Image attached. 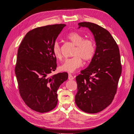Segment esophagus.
I'll return each mask as SVG.
<instances>
[{
    "mask_svg": "<svg viewBox=\"0 0 134 134\" xmlns=\"http://www.w3.org/2000/svg\"><path fill=\"white\" fill-rule=\"evenodd\" d=\"M69 80H73L74 79V77L72 76L71 73H69Z\"/></svg>",
    "mask_w": 134,
    "mask_h": 134,
    "instance_id": "34e87169",
    "label": "esophagus"
}]
</instances>
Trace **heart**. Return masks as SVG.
I'll list each match as a JSON object with an SVG mask.
<instances>
[{"instance_id":"b5f03b06","label":"heart","mask_w":134,"mask_h":134,"mask_svg":"<svg viewBox=\"0 0 134 134\" xmlns=\"http://www.w3.org/2000/svg\"><path fill=\"white\" fill-rule=\"evenodd\" d=\"M67 38L76 45L73 54L74 56L65 59L60 66V69L62 71L72 72L82 66V58L85 61H89L93 58L96 53V45L92 40L85 39L83 35L76 32L70 33ZM52 51L57 59H62V49L58 42L55 41L54 43Z\"/></svg>"}]
</instances>
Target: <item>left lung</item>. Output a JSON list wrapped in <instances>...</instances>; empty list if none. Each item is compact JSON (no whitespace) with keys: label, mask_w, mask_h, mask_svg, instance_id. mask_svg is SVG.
Returning a JSON list of instances; mask_svg holds the SVG:
<instances>
[{"label":"left lung","mask_w":134,"mask_h":134,"mask_svg":"<svg viewBox=\"0 0 134 134\" xmlns=\"http://www.w3.org/2000/svg\"><path fill=\"white\" fill-rule=\"evenodd\" d=\"M80 26L92 31L96 48L86 69L76 77L77 93L75 102L83 112H100L112 103L122 72L119 49L109 32L92 22H80Z\"/></svg>","instance_id":"obj_1"}]
</instances>
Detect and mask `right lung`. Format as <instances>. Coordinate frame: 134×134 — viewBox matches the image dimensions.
Wrapping results in <instances>:
<instances>
[{"instance_id":"1","label":"right lung","mask_w":134,"mask_h":134,"mask_svg":"<svg viewBox=\"0 0 134 134\" xmlns=\"http://www.w3.org/2000/svg\"><path fill=\"white\" fill-rule=\"evenodd\" d=\"M65 24L38 27L29 31L19 47L15 72L20 96L31 109L49 112L57 104V90L67 80L68 73L50 74L56 70L57 58L52 51Z\"/></svg>"}]
</instances>
